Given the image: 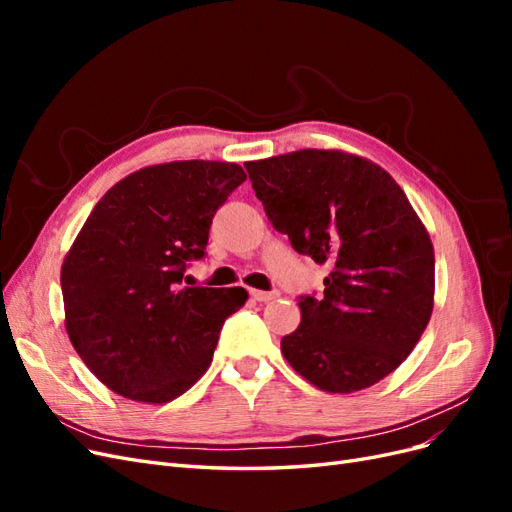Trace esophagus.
Masks as SVG:
<instances>
[{
    "instance_id": "obj_1",
    "label": "esophagus",
    "mask_w": 512,
    "mask_h": 512,
    "mask_svg": "<svg viewBox=\"0 0 512 512\" xmlns=\"http://www.w3.org/2000/svg\"><path fill=\"white\" fill-rule=\"evenodd\" d=\"M250 294L260 303H267V301H273V299L280 297V292H277V290H269V292L267 290H252Z\"/></svg>"
}]
</instances>
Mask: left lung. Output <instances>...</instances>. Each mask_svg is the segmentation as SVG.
<instances>
[{
    "mask_svg": "<svg viewBox=\"0 0 512 512\" xmlns=\"http://www.w3.org/2000/svg\"><path fill=\"white\" fill-rule=\"evenodd\" d=\"M245 168L273 228L331 269L318 299L299 297L286 361L329 393L380 382L406 361L433 309V245L404 190L344 151L301 149Z\"/></svg>",
    "mask_w": 512,
    "mask_h": 512,
    "instance_id": "left-lung-1",
    "label": "left lung"
}]
</instances>
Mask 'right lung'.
Returning a JSON list of instances; mask_svg holds the SVG:
<instances>
[{"label":"right lung","mask_w":512,"mask_h":512,"mask_svg":"<svg viewBox=\"0 0 512 512\" xmlns=\"http://www.w3.org/2000/svg\"><path fill=\"white\" fill-rule=\"evenodd\" d=\"M245 179L230 162L158 164L115 183L91 211L61 267L66 331L117 395L166 404L209 369L247 292L183 286V275L207 256L213 215Z\"/></svg>","instance_id":"right-lung-1"}]
</instances>
